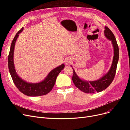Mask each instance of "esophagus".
Returning a JSON list of instances; mask_svg holds the SVG:
<instances>
[{"label":"esophagus","mask_w":130,"mask_h":130,"mask_svg":"<svg viewBox=\"0 0 130 130\" xmlns=\"http://www.w3.org/2000/svg\"><path fill=\"white\" fill-rule=\"evenodd\" d=\"M72 59L70 58V57H67V58H66L65 60H64L65 64L66 65H68V64H69L70 63L72 62Z\"/></svg>","instance_id":"1"}]
</instances>
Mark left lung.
Wrapping results in <instances>:
<instances>
[{
  "label": "left lung",
  "mask_w": 130,
  "mask_h": 130,
  "mask_svg": "<svg viewBox=\"0 0 130 130\" xmlns=\"http://www.w3.org/2000/svg\"><path fill=\"white\" fill-rule=\"evenodd\" d=\"M104 34L108 40L111 41L114 50V56L112 65L109 71L105 75L95 81H86L78 77L73 68L72 80L74 85L80 90L86 93H94L103 91L111 85L115 78L117 66L119 60V48L115 35L108 27H105ZM71 67H72L71 66Z\"/></svg>",
  "instance_id": "8db88e82"
}]
</instances>
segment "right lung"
Returning a JSON list of instances; mask_svg holds the SVG:
<instances>
[{"mask_svg":"<svg viewBox=\"0 0 130 130\" xmlns=\"http://www.w3.org/2000/svg\"><path fill=\"white\" fill-rule=\"evenodd\" d=\"M23 28L19 30L15 35L13 40L11 43L10 50L8 57L9 70L14 85L19 90V91L27 96H38L44 95L48 94L52 90L55 84L57 76L61 70L64 68V64H62L57 67L49 72L43 81L38 83H30L27 82L19 77L15 70V67L13 61V54L15 43L19 36V34L21 33Z\"/></svg>","mask_w":130,"mask_h":130,"instance_id":"obj_1","label":"right lung"}]
</instances>
